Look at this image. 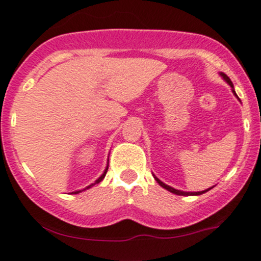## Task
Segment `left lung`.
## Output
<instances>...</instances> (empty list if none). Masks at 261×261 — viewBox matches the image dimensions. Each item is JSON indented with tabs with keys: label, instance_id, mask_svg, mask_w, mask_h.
Returning a JSON list of instances; mask_svg holds the SVG:
<instances>
[{
	"label": "left lung",
	"instance_id": "8db88e82",
	"mask_svg": "<svg viewBox=\"0 0 261 261\" xmlns=\"http://www.w3.org/2000/svg\"><path fill=\"white\" fill-rule=\"evenodd\" d=\"M220 75H221V77L223 78V81H225V82H227V83L230 84V87H231V88H232V93L235 94L236 97H238V94H236L235 89H233V84H232V82H231L230 78H228L227 75H226L225 73H222V72L220 73ZM154 178H155V180H156L158 183H159V186H162L163 188H164V189H167V191H169V192H172V193H174V194H178V196H199V194H203V193H206V192H208L210 189L212 188V187H211V188H208V189H204V191H201V192H183V191H179V189H175V188H173V187L168 186V184L163 183V181L160 180V179H158V178L155 177V175H154Z\"/></svg>",
	"mask_w": 261,
	"mask_h": 261
}]
</instances>
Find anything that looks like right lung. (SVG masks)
I'll list each match as a JSON object with an SVG mask.
<instances>
[{
    "label": "right lung",
    "instance_id": "add662e5",
    "mask_svg": "<svg viewBox=\"0 0 261 261\" xmlns=\"http://www.w3.org/2000/svg\"><path fill=\"white\" fill-rule=\"evenodd\" d=\"M107 169H109V165H107V167H106V169H105L103 174H102V175H101V177H99V178H98V179H97L96 181H94V183H92V184H91V186H88V187H87V188L82 189V191H75V192H72V193H73V194H78V193H81V192H83V191H86V189H88V188H91V187H93V186H94V184H98V183H99V181H102V180H103V178H105V177H106V173H107Z\"/></svg>",
    "mask_w": 261,
    "mask_h": 261
}]
</instances>
